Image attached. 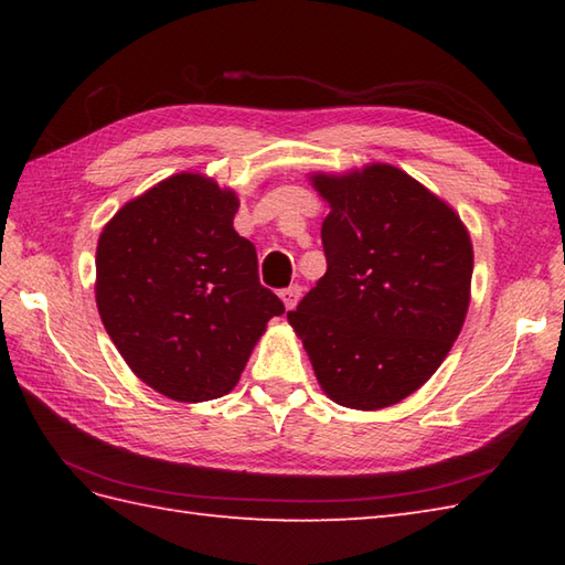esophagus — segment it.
Wrapping results in <instances>:
<instances>
[{"instance_id": "obj_1", "label": "esophagus", "mask_w": 565, "mask_h": 565, "mask_svg": "<svg viewBox=\"0 0 565 565\" xmlns=\"http://www.w3.org/2000/svg\"><path fill=\"white\" fill-rule=\"evenodd\" d=\"M281 301L286 306V310H294L301 301V286H289V289L281 291Z\"/></svg>"}]
</instances>
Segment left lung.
<instances>
[{"label":"left lung","instance_id":"left-lung-1","mask_svg":"<svg viewBox=\"0 0 565 565\" xmlns=\"http://www.w3.org/2000/svg\"><path fill=\"white\" fill-rule=\"evenodd\" d=\"M330 203L328 271L286 313L320 388L381 411L425 386L471 303L473 245L447 201L386 162L308 177Z\"/></svg>","mask_w":565,"mask_h":565}]
</instances>
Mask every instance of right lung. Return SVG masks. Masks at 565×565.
<instances>
[{
  "mask_svg": "<svg viewBox=\"0 0 565 565\" xmlns=\"http://www.w3.org/2000/svg\"><path fill=\"white\" fill-rule=\"evenodd\" d=\"M233 189L199 172L162 179L104 225L97 308L130 371L177 403L231 393L284 303L239 237Z\"/></svg>",
  "mask_w": 565,
  "mask_h": 565,
  "instance_id": "obj_1",
  "label": "right lung"
}]
</instances>
